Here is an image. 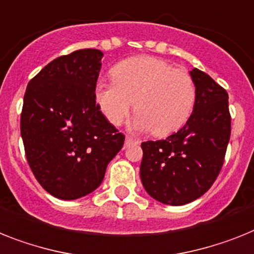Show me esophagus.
Returning <instances> with one entry per match:
<instances>
[{"label":"esophagus","instance_id":"esophagus-1","mask_svg":"<svg viewBox=\"0 0 254 254\" xmlns=\"http://www.w3.org/2000/svg\"><path fill=\"white\" fill-rule=\"evenodd\" d=\"M135 143H138V140H135L134 138H131V137L125 138V147H129V146H131V144H135Z\"/></svg>","mask_w":254,"mask_h":254}]
</instances>
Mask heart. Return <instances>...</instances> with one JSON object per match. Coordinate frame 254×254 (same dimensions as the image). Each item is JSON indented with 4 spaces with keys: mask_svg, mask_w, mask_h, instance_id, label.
Here are the masks:
<instances>
[{
    "mask_svg": "<svg viewBox=\"0 0 254 254\" xmlns=\"http://www.w3.org/2000/svg\"><path fill=\"white\" fill-rule=\"evenodd\" d=\"M114 81H98L94 97L112 125H120L130 112L135 130L164 137L182 127L192 114L196 87L186 71L155 57H135L117 63Z\"/></svg>",
    "mask_w": 254,
    "mask_h": 254,
    "instance_id": "b5f03b06",
    "label": "heart"
}]
</instances>
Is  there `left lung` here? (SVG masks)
I'll return each instance as SVG.
<instances>
[{"instance_id": "left-lung-1", "label": "left lung", "mask_w": 254, "mask_h": 254, "mask_svg": "<svg viewBox=\"0 0 254 254\" xmlns=\"http://www.w3.org/2000/svg\"><path fill=\"white\" fill-rule=\"evenodd\" d=\"M190 74L196 103L187 123L165 139L142 143V185L151 197L168 205L189 204L210 189L231 134L227 91L197 68Z\"/></svg>"}]
</instances>
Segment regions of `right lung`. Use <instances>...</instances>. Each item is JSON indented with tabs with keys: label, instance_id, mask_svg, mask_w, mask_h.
<instances>
[{
	"label": "right lung",
	"instance_id": "obj_1",
	"mask_svg": "<svg viewBox=\"0 0 254 254\" xmlns=\"http://www.w3.org/2000/svg\"><path fill=\"white\" fill-rule=\"evenodd\" d=\"M103 53L81 49L45 65L29 81L20 133L29 168L50 195L74 200L101 186L124 134L94 97Z\"/></svg>",
	"mask_w": 254,
	"mask_h": 254
}]
</instances>
